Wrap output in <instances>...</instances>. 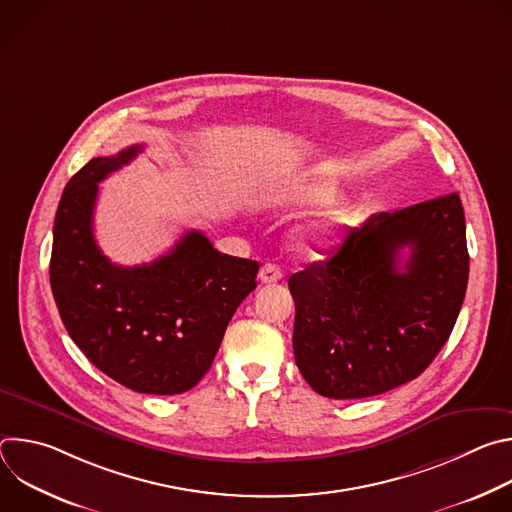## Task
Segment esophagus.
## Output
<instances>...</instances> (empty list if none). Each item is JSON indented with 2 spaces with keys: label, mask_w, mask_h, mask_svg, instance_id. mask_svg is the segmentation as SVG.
I'll list each match as a JSON object with an SVG mask.
<instances>
[{
  "label": "esophagus",
  "mask_w": 512,
  "mask_h": 512,
  "mask_svg": "<svg viewBox=\"0 0 512 512\" xmlns=\"http://www.w3.org/2000/svg\"><path fill=\"white\" fill-rule=\"evenodd\" d=\"M281 277H283V273H281V269H279L275 263H265V265L261 267V271H259L261 283H275V281H279Z\"/></svg>",
  "instance_id": "obj_1"
}]
</instances>
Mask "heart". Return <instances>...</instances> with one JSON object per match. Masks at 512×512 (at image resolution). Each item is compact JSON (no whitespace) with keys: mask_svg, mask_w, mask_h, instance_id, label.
<instances>
[{"mask_svg":"<svg viewBox=\"0 0 512 512\" xmlns=\"http://www.w3.org/2000/svg\"><path fill=\"white\" fill-rule=\"evenodd\" d=\"M336 186L328 180H306V182H294L287 186L273 188L263 194V204L273 206H310L324 202L332 196ZM350 218V204L346 200H336L330 206H326L316 221H312L304 235L312 245L324 247L332 243L340 231L346 227Z\"/></svg>","mask_w":512,"mask_h":512,"instance_id":"obj_1","label":"heart"}]
</instances>
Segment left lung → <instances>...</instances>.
<instances>
[{"instance_id":"1","label":"left lung","mask_w":512,"mask_h":512,"mask_svg":"<svg viewBox=\"0 0 512 512\" xmlns=\"http://www.w3.org/2000/svg\"><path fill=\"white\" fill-rule=\"evenodd\" d=\"M410 255L400 265V251ZM460 196L373 214L338 251L289 277L294 354L330 399L381 395L417 379L448 342L468 285Z\"/></svg>"}]
</instances>
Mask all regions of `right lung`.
<instances>
[{
  "instance_id": "1",
  "label": "right lung",
  "mask_w": 512,
  "mask_h": 512,
  "mask_svg": "<svg viewBox=\"0 0 512 512\" xmlns=\"http://www.w3.org/2000/svg\"><path fill=\"white\" fill-rule=\"evenodd\" d=\"M141 150L93 158L68 180L54 218L50 287L66 332L101 373L137 393L178 395L210 369L257 287L259 263L218 253L200 231L152 263H111L93 235L99 182Z\"/></svg>"
}]
</instances>
